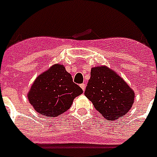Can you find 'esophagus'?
<instances>
[{"label": "esophagus", "mask_w": 157, "mask_h": 157, "mask_svg": "<svg viewBox=\"0 0 157 157\" xmlns=\"http://www.w3.org/2000/svg\"><path fill=\"white\" fill-rule=\"evenodd\" d=\"M80 86H81V88H82V90H85V89H86V85H85L84 83H82V84L80 85Z\"/></svg>", "instance_id": "1"}]
</instances>
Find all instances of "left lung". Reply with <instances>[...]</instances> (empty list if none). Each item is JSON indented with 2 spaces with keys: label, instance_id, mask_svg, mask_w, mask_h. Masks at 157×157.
Listing matches in <instances>:
<instances>
[{
  "label": "left lung",
  "instance_id": "obj_1",
  "mask_svg": "<svg viewBox=\"0 0 157 157\" xmlns=\"http://www.w3.org/2000/svg\"><path fill=\"white\" fill-rule=\"evenodd\" d=\"M85 96L108 121H116L128 113L135 93L127 83L108 67H93Z\"/></svg>",
  "mask_w": 157,
  "mask_h": 157
}]
</instances>
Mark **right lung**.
I'll return each mask as SVG.
<instances>
[{
    "label": "right lung",
    "instance_id": "add662e5",
    "mask_svg": "<svg viewBox=\"0 0 157 157\" xmlns=\"http://www.w3.org/2000/svg\"><path fill=\"white\" fill-rule=\"evenodd\" d=\"M82 93V89L73 82L63 65L56 64L37 76L27 96L35 111L56 117L67 111Z\"/></svg>",
    "mask_w": 157,
    "mask_h": 157
}]
</instances>
